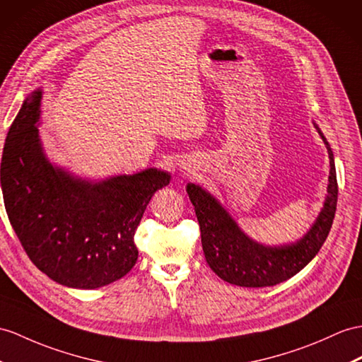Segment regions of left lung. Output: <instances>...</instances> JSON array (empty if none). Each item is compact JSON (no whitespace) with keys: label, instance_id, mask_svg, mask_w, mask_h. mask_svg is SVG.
<instances>
[{"label":"left lung","instance_id":"8db88e82","mask_svg":"<svg viewBox=\"0 0 362 362\" xmlns=\"http://www.w3.org/2000/svg\"><path fill=\"white\" fill-rule=\"evenodd\" d=\"M313 126L327 147L330 160L327 197L312 227L295 243L266 245L252 240L210 192L198 184H187L186 190L197 211L206 261L227 283L240 287H267L283 283L316 257L327 238L337 211V169L330 144L318 124L313 122Z\"/></svg>","mask_w":362,"mask_h":362}]
</instances>
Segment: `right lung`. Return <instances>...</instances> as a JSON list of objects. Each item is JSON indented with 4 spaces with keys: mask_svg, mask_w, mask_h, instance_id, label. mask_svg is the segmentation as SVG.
<instances>
[{
    "mask_svg": "<svg viewBox=\"0 0 362 362\" xmlns=\"http://www.w3.org/2000/svg\"><path fill=\"white\" fill-rule=\"evenodd\" d=\"M41 100V89L24 100L4 143L0 181L8 221L50 279L84 290L107 286L135 266V230L170 173L151 167L92 181L50 163L38 130Z\"/></svg>",
    "mask_w": 362,
    "mask_h": 362,
    "instance_id": "right-lung-1",
    "label": "right lung"
}]
</instances>
